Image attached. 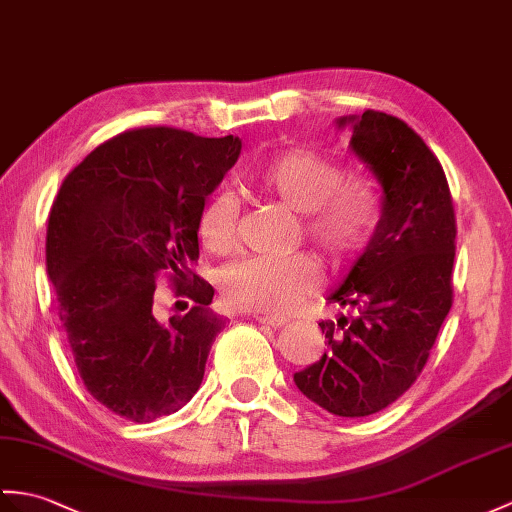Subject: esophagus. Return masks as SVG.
Instances as JSON below:
<instances>
[{
	"label": "esophagus",
	"instance_id": "esophagus-1",
	"mask_svg": "<svg viewBox=\"0 0 512 512\" xmlns=\"http://www.w3.org/2000/svg\"><path fill=\"white\" fill-rule=\"evenodd\" d=\"M255 320H257V323H261V325H270V327H283L285 323H288V318L268 316V314H257Z\"/></svg>",
	"mask_w": 512,
	"mask_h": 512
}]
</instances>
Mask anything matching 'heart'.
Instances as JSON below:
<instances>
[{
    "mask_svg": "<svg viewBox=\"0 0 512 512\" xmlns=\"http://www.w3.org/2000/svg\"><path fill=\"white\" fill-rule=\"evenodd\" d=\"M259 192L299 211L301 233L329 264L353 259L371 240L379 220V194L371 178L344 176L342 165L310 148H292L248 172ZM235 196H211L200 209L198 235L211 253L227 255L237 242ZM320 266L314 255L248 257L227 266L220 292L227 305L242 312L285 314L316 290Z\"/></svg>",
    "mask_w": 512,
    "mask_h": 512,
    "instance_id": "b5f03b06",
    "label": "heart"
}]
</instances>
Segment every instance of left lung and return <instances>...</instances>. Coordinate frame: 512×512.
Masks as SVG:
<instances>
[{
    "mask_svg": "<svg viewBox=\"0 0 512 512\" xmlns=\"http://www.w3.org/2000/svg\"><path fill=\"white\" fill-rule=\"evenodd\" d=\"M351 150L384 189L382 218L349 277L329 296L353 316L318 323L327 351L294 373L307 399L336 417H368L406 392L430 358L454 301L456 213L441 161L395 115L340 117Z\"/></svg>",
    "mask_w": 512,
    "mask_h": 512,
    "instance_id": "8db88e82",
    "label": "left lung"
}]
</instances>
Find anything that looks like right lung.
Masks as SVG:
<instances>
[{"label":"right lung","mask_w":512,"mask_h":512,"mask_svg":"<svg viewBox=\"0 0 512 512\" xmlns=\"http://www.w3.org/2000/svg\"><path fill=\"white\" fill-rule=\"evenodd\" d=\"M242 141L168 126L104 141L71 170L47 220L45 261L82 384L120 417L148 423L196 395L224 318L198 261V216ZM165 274L193 310L161 324Z\"/></svg>","instance_id":"right-lung-1"}]
</instances>
